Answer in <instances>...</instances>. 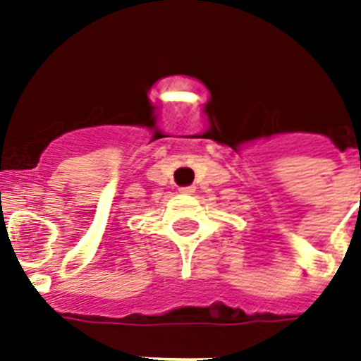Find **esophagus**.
Returning <instances> with one entry per match:
<instances>
[{"label":"esophagus","mask_w":361,"mask_h":361,"mask_svg":"<svg viewBox=\"0 0 361 361\" xmlns=\"http://www.w3.org/2000/svg\"><path fill=\"white\" fill-rule=\"evenodd\" d=\"M195 191V187H181L180 192H183V195H191V192Z\"/></svg>","instance_id":"obj_1"}]
</instances>
